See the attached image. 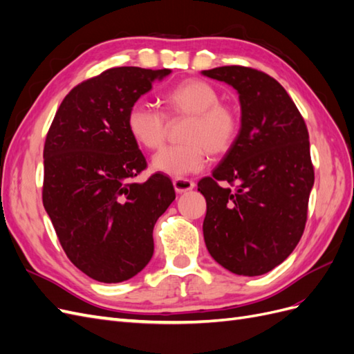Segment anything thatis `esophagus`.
I'll list each match as a JSON object with an SVG mask.
<instances>
[{"label":"esophagus","mask_w":354,"mask_h":354,"mask_svg":"<svg viewBox=\"0 0 354 354\" xmlns=\"http://www.w3.org/2000/svg\"><path fill=\"white\" fill-rule=\"evenodd\" d=\"M174 185V189L177 194H185V192H189L195 187V183L192 180H187V178H176L173 181Z\"/></svg>","instance_id":"34e87169"}]
</instances>
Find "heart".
<instances>
[{
  "mask_svg": "<svg viewBox=\"0 0 354 354\" xmlns=\"http://www.w3.org/2000/svg\"><path fill=\"white\" fill-rule=\"evenodd\" d=\"M162 112L142 102L127 112V128L133 140L147 151H155L165 140L168 120L190 116L181 140L185 145L168 146L152 159L158 173L181 178L195 174L207 165L208 152L224 155L236 142L241 118L232 104L220 102L218 90L199 78L174 84L160 95Z\"/></svg>",
  "mask_w": 354,
  "mask_h": 354,
  "instance_id": "heart-1",
  "label": "heart"
}]
</instances>
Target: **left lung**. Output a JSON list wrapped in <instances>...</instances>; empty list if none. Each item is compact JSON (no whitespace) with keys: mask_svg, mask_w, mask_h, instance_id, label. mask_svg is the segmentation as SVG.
I'll return each mask as SVG.
<instances>
[{"mask_svg":"<svg viewBox=\"0 0 354 354\" xmlns=\"http://www.w3.org/2000/svg\"><path fill=\"white\" fill-rule=\"evenodd\" d=\"M238 91L241 130L212 177L202 178L203 239L224 269L260 276L279 266L303 236L315 183L308 131L282 85L245 66L202 71ZM226 180L234 189L221 188Z\"/></svg>","mask_w":354,"mask_h":354,"instance_id":"left-lung-1","label":"left lung"}]
</instances>
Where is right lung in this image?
Segmentation results:
<instances>
[{
  "label": "right lung",
  "mask_w": 354,
  "mask_h": 354,
  "mask_svg": "<svg viewBox=\"0 0 354 354\" xmlns=\"http://www.w3.org/2000/svg\"><path fill=\"white\" fill-rule=\"evenodd\" d=\"M169 69L112 68L73 87L44 145L42 203L68 259L91 279L118 283L153 255V226L176 199L171 180H133L146 159L127 112Z\"/></svg>",
  "instance_id": "add662e5"
}]
</instances>
